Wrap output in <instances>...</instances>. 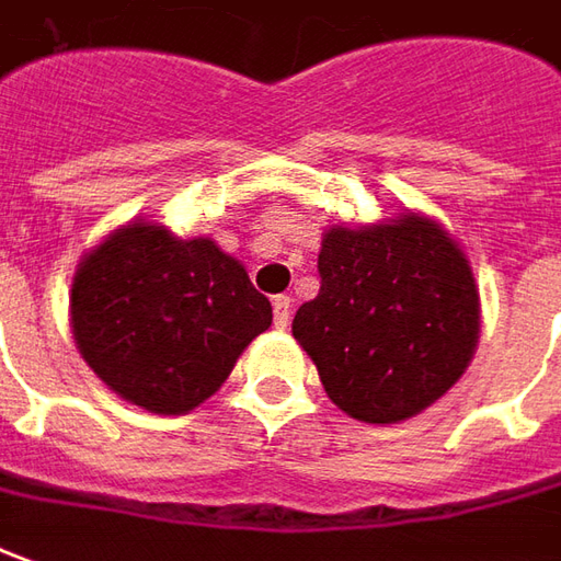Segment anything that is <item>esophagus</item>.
Listing matches in <instances>:
<instances>
[{
	"label": "esophagus",
	"instance_id": "34e87169",
	"mask_svg": "<svg viewBox=\"0 0 561 561\" xmlns=\"http://www.w3.org/2000/svg\"><path fill=\"white\" fill-rule=\"evenodd\" d=\"M273 319H276V329H285L291 322V297L276 295L273 297Z\"/></svg>",
	"mask_w": 561,
	"mask_h": 561
}]
</instances>
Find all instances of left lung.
<instances>
[{"label":"left lung","mask_w":561,"mask_h":561,"mask_svg":"<svg viewBox=\"0 0 561 561\" xmlns=\"http://www.w3.org/2000/svg\"><path fill=\"white\" fill-rule=\"evenodd\" d=\"M319 295L291 334L329 399L365 424L433 405L472 359L479 291L457 242L426 217L334 227L319 251Z\"/></svg>","instance_id":"obj_1"}]
</instances>
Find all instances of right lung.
Masks as SVG:
<instances>
[{
	"label": "right lung",
	"mask_w": 561,
	"mask_h": 561,
	"mask_svg": "<svg viewBox=\"0 0 561 561\" xmlns=\"http://www.w3.org/2000/svg\"><path fill=\"white\" fill-rule=\"evenodd\" d=\"M70 316L82 359L110 390L184 414L230 377L273 307L211 239L128 224L79 264Z\"/></svg>",
	"instance_id": "add662e5"
}]
</instances>
